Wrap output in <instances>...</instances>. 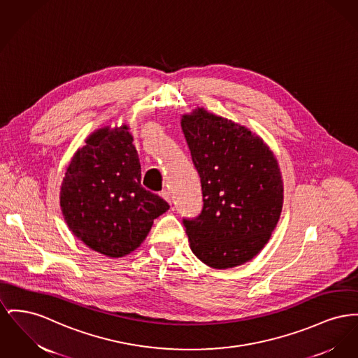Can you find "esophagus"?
Listing matches in <instances>:
<instances>
[{"label": "esophagus", "instance_id": "esophagus-1", "mask_svg": "<svg viewBox=\"0 0 358 358\" xmlns=\"http://www.w3.org/2000/svg\"><path fill=\"white\" fill-rule=\"evenodd\" d=\"M159 196H161L164 200H166L169 204H171V196H170V192H168V190H162V192L159 193Z\"/></svg>", "mask_w": 358, "mask_h": 358}]
</instances>
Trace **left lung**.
Listing matches in <instances>:
<instances>
[{
    "label": "left lung",
    "mask_w": 358,
    "mask_h": 358,
    "mask_svg": "<svg viewBox=\"0 0 358 358\" xmlns=\"http://www.w3.org/2000/svg\"><path fill=\"white\" fill-rule=\"evenodd\" d=\"M181 127L203 190V210L184 219L193 254L215 269L249 262L271 239L284 200L273 151L249 128L197 108Z\"/></svg>",
    "instance_id": "1"
}]
</instances>
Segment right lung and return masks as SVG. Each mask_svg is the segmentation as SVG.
<instances>
[{
    "label": "right lung",
    "mask_w": 358,
    "mask_h": 358,
    "mask_svg": "<svg viewBox=\"0 0 358 358\" xmlns=\"http://www.w3.org/2000/svg\"><path fill=\"white\" fill-rule=\"evenodd\" d=\"M128 126L94 131L64 173L61 208L78 239L94 252L119 258L146 239L169 204L142 184L139 155Z\"/></svg>",
    "instance_id": "obj_1"
}]
</instances>
